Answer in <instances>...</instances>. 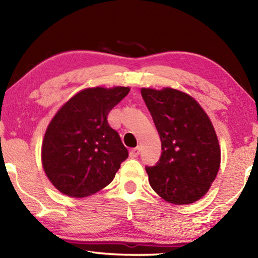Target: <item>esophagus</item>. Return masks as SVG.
Segmentation results:
<instances>
[{
    "label": "esophagus",
    "mask_w": 258,
    "mask_h": 258,
    "mask_svg": "<svg viewBox=\"0 0 258 258\" xmlns=\"http://www.w3.org/2000/svg\"><path fill=\"white\" fill-rule=\"evenodd\" d=\"M139 154H140V148L139 147L133 148V149L130 151V157H131V158H137Z\"/></svg>",
    "instance_id": "34e87169"
}]
</instances>
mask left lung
Segmentation results:
<instances>
[{
  "instance_id": "obj_1",
  "label": "left lung",
  "mask_w": 258,
  "mask_h": 258,
  "mask_svg": "<svg viewBox=\"0 0 258 258\" xmlns=\"http://www.w3.org/2000/svg\"><path fill=\"white\" fill-rule=\"evenodd\" d=\"M161 141V157L147 167L149 183L167 203L189 205L207 194L221 165V147L206 111L172 87H142Z\"/></svg>"
}]
</instances>
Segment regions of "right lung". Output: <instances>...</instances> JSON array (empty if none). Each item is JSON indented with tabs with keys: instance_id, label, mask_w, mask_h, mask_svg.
Segmentation results:
<instances>
[{
	"instance_id": "obj_1",
	"label": "right lung",
	"mask_w": 258,
	"mask_h": 258,
	"mask_svg": "<svg viewBox=\"0 0 258 258\" xmlns=\"http://www.w3.org/2000/svg\"><path fill=\"white\" fill-rule=\"evenodd\" d=\"M130 90L87 87L62 104L51 119L42 142V166L61 194L89 197L113 180L128 151L107 116Z\"/></svg>"
}]
</instances>
